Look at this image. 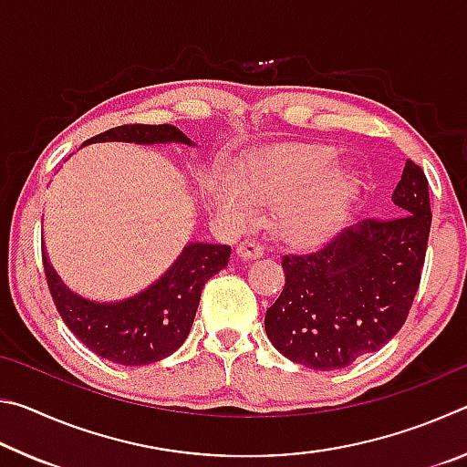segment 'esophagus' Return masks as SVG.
Wrapping results in <instances>:
<instances>
[{"label":"esophagus","mask_w":467,"mask_h":467,"mask_svg":"<svg viewBox=\"0 0 467 467\" xmlns=\"http://www.w3.org/2000/svg\"><path fill=\"white\" fill-rule=\"evenodd\" d=\"M264 244L255 241V239H244L243 243H239V247H236V255L243 257V259H257V257H264Z\"/></svg>","instance_id":"esophagus-1"}]
</instances>
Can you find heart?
I'll use <instances>...</instances> for the list:
<instances>
[{"label":"heart","mask_w":467,"mask_h":467,"mask_svg":"<svg viewBox=\"0 0 467 467\" xmlns=\"http://www.w3.org/2000/svg\"><path fill=\"white\" fill-rule=\"evenodd\" d=\"M336 162V154L319 146L257 154L234 169V187L216 185V202L233 218L247 216L251 203H278L280 233L292 243H317L346 218L358 189L354 172Z\"/></svg>","instance_id":"obj_1"}]
</instances>
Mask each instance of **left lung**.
<instances>
[{"mask_svg": "<svg viewBox=\"0 0 467 467\" xmlns=\"http://www.w3.org/2000/svg\"><path fill=\"white\" fill-rule=\"evenodd\" d=\"M393 218H367L319 249L282 257V295L265 334L292 362L337 370L398 334L420 286L431 234L429 181L408 161L391 195Z\"/></svg>", "mask_w": 467, "mask_h": 467, "instance_id": "obj_1", "label": "left lung"}]
</instances>
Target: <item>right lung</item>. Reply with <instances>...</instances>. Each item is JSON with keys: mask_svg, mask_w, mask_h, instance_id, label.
Listing matches in <instances>:
<instances>
[{"mask_svg": "<svg viewBox=\"0 0 467 467\" xmlns=\"http://www.w3.org/2000/svg\"><path fill=\"white\" fill-rule=\"evenodd\" d=\"M92 141H136V144H192L172 125H119ZM228 244L192 243L171 270L140 295L121 303H90L63 286L43 247L45 278L57 313L66 326L94 354L125 367L152 365L181 348L193 326L202 290L212 275L228 265Z\"/></svg>", "mask_w": 467, "mask_h": 467, "instance_id": "add662e5", "label": "right lung"}]
</instances>
